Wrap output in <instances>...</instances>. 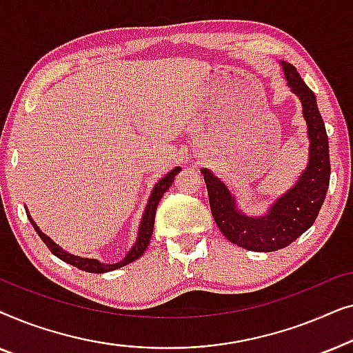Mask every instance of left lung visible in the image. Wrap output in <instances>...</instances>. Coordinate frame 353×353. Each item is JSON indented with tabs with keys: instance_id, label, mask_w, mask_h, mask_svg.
I'll return each mask as SVG.
<instances>
[{
	"instance_id": "obj_1",
	"label": "left lung",
	"mask_w": 353,
	"mask_h": 353,
	"mask_svg": "<svg viewBox=\"0 0 353 353\" xmlns=\"http://www.w3.org/2000/svg\"><path fill=\"white\" fill-rule=\"evenodd\" d=\"M284 75L291 90L299 96L310 138L308 165L296 185L270 207L263 216H248L236 209L228 188L209 170L202 168L209 191L210 210L221 233L231 243L254 252H273L294 243L315 223L330 186L331 163L327 134L316 98L303 83L296 67L283 62Z\"/></svg>"
}]
</instances>
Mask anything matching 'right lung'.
I'll use <instances>...</instances> for the list:
<instances>
[{"label": "right lung", "instance_id": "add662e5", "mask_svg": "<svg viewBox=\"0 0 353 353\" xmlns=\"http://www.w3.org/2000/svg\"><path fill=\"white\" fill-rule=\"evenodd\" d=\"M180 172V167L173 168L172 172H168L165 176L161 178L156 183V186H154V190L151 192V197H149L148 201V205H146V210H144L143 214V220H141V225H139V231H138V239L132 248V250L125 255L123 260H120L119 263H101L99 260H94V259H83V257H79V255H74V254H69L65 252V250H62L59 245H57L54 241H51L50 238L45 233H41V230L38 228L35 221L32 220V216L28 215V210H27V216L28 220H30V223L33 225V228L40 236L43 243L46 244V248L51 250L52 254L56 255L57 259L64 260V262L74 265V267L83 270V272H88V273H105V272H112V270H117V268H122L125 265L134 262V260L141 257L144 254V250H146L149 241H151V236H152V230H154V219H156V210H157V205H159V201L162 199L163 192H167L168 188L175 180V175Z\"/></svg>", "mask_w": 353, "mask_h": 353}]
</instances>
